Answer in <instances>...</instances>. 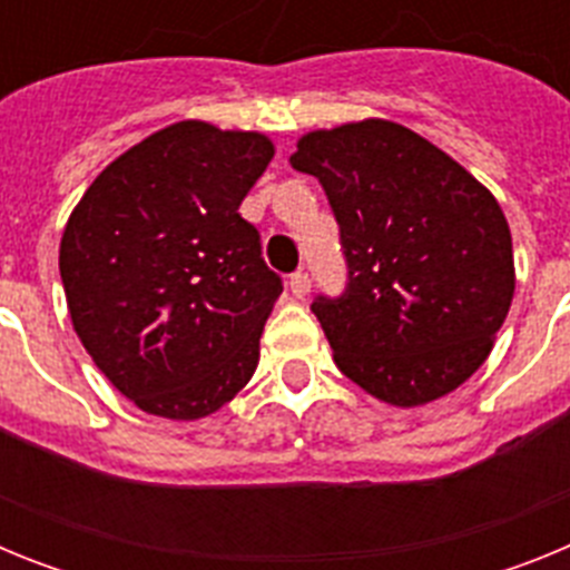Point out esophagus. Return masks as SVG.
I'll return each instance as SVG.
<instances>
[{
  "mask_svg": "<svg viewBox=\"0 0 570 570\" xmlns=\"http://www.w3.org/2000/svg\"><path fill=\"white\" fill-rule=\"evenodd\" d=\"M288 291L296 296V299H305L311 294V279L305 271H296V274L288 276Z\"/></svg>",
  "mask_w": 570,
  "mask_h": 570,
  "instance_id": "34e87169",
  "label": "esophagus"
}]
</instances>
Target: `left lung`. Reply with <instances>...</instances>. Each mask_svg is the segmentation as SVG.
I'll return each mask as SVG.
<instances>
[{"mask_svg": "<svg viewBox=\"0 0 570 570\" xmlns=\"http://www.w3.org/2000/svg\"><path fill=\"white\" fill-rule=\"evenodd\" d=\"M291 165L320 179L340 223L347 288L311 311L342 374L396 407L456 391L491 354L517 285L491 190L387 119L311 130Z\"/></svg>", "mask_w": 570, "mask_h": 570, "instance_id": "1", "label": "left lung"}]
</instances>
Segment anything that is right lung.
I'll return each mask as SVG.
<instances>
[{"instance_id":"1","label":"right lung","mask_w":570,"mask_h":570,"mask_svg":"<svg viewBox=\"0 0 570 570\" xmlns=\"http://www.w3.org/2000/svg\"><path fill=\"white\" fill-rule=\"evenodd\" d=\"M271 159L259 130L185 119L116 156L70 210V322L145 414L203 420L254 376L282 279L239 205Z\"/></svg>"}]
</instances>
